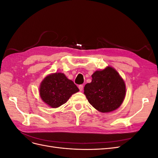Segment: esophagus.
I'll use <instances>...</instances> for the list:
<instances>
[{"mask_svg": "<svg viewBox=\"0 0 158 158\" xmlns=\"http://www.w3.org/2000/svg\"><path fill=\"white\" fill-rule=\"evenodd\" d=\"M83 87H84V85L82 84L78 85V88L80 89V91H82L83 90Z\"/></svg>", "mask_w": 158, "mask_h": 158, "instance_id": "obj_1", "label": "esophagus"}]
</instances>
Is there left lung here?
<instances>
[{"label": "left lung", "mask_w": 158, "mask_h": 158, "mask_svg": "<svg viewBox=\"0 0 158 158\" xmlns=\"http://www.w3.org/2000/svg\"><path fill=\"white\" fill-rule=\"evenodd\" d=\"M92 80L85 85L84 94L89 103L102 113L114 111L121 106L126 95L123 79L111 66L97 70Z\"/></svg>", "instance_id": "obj_1"}]
</instances>
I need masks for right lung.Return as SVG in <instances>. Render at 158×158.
Wrapping results in <instances>:
<instances>
[{"mask_svg":"<svg viewBox=\"0 0 158 158\" xmlns=\"http://www.w3.org/2000/svg\"><path fill=\"white\" fill-rule=\"evenodd\" d=\"M79 89L73 81L63 73L49 74L42 81L40 94L41 99L52 108L59 107L65 103L73 94Z\"/></svg>","mask_w":158,"mask_h":158,"instance_id":"right-lung-1","label":"right lung"}]
</instances>
